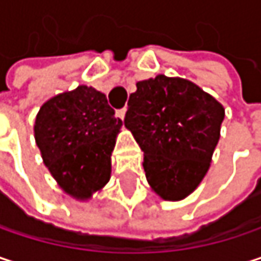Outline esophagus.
<instances>
[{"mask_svg":"<svg viewBox=\"0 0 261 261\" xmlns=\"http://www.w3.org/2000/svg\"><path fill=\"white\" fill-rule=\"evenodd\" d=\"M125 113H127V109H119V110H116V116L121 118V119L125 118Z\"/></svg>","mask_w":261,"mask_h":261,"instance_id":"esophagus-1","label":"esophagus"}]
</instances>
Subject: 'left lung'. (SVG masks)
I'll use <instances>...</instances> for the list:
<instances>
[{
  "instance_id": "1",
  "label": "left lung",
  "mask_w": 261,
  "mask_h": 261,
  "mask_svg": "<svg viewBox=\"0 0 261 261\" xmlns=\"http://www.w3.org/2000/svg\"><path fill=\"white\" fill-rule=\"evenodd\" d=\"M136 86L124 124L143 151L146 180L160 198L184 199L210 168L225 110L189 80L157 75Z\"/></svg>"
}]
</instances>
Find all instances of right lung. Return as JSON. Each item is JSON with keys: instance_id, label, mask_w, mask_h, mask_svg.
<instances>
[{"instance_id": "1", "label": "right lung", "mask_w": 261, "mask_h": 261, "mask_svg": "<svg viewBox=\"0 0 261 261\" xmlns=\"http://www.w3.org/2000/svg\"><path fill=\"white\" fill-rule=\"evenodd\" d=\"M121 127L104 93L79 86L40 107L34 139L59 186L77 199H87L110 180V157Z\"/></svg>"}]
</instances>
